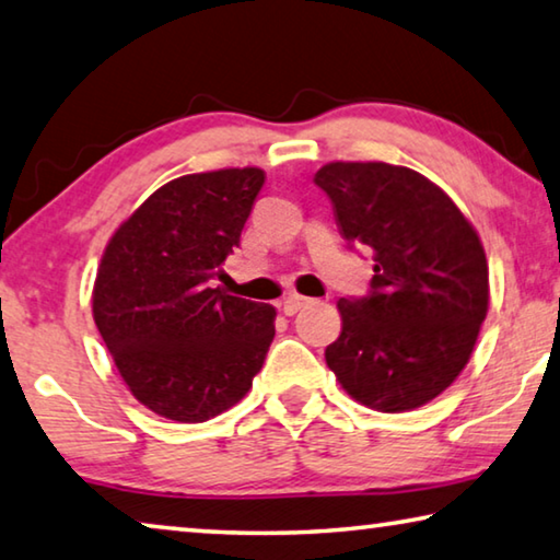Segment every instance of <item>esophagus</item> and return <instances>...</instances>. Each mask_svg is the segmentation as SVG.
I'll use <instances>...</instances> for the list:
<instances>
[{"label": "esophagus", "mask_w": 560, "mask_h": 560, "mask_svg": "<svg viewBox=\"0 0 560 560\" xmlns=\"http://www.w3.org/2000/svg\"><path fill=\"white\" fill-rule=\"evenodd\" d=\"M308 304H312V299H306L301 294H289L287 299L281 301V308H283V314H287V316H294L296 312H301V308L308 306Z\"/></svg>", "instance_id": "34e87169"}]
</instances>
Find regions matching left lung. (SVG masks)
<instances>
[{"label": "left lung", "instance_id": "left-lung-1", "mask_svg": "<svg viewBox=\"0 0 560 560\" xmlns=\"http://www.w3.org/2000/svg\"><path fill=\"white\" fill-rule=\"evenodd\" d=\"M316 186L339 232L374 254L369 296L339 299L326 363L343 392L384 413L429 404L466 369L488 312L481 238L441 186L408 166L331 162Z\"/></svg>", "mask_w": 560, "mask_h": 560}]
</instances>
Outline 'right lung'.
<instances>
[{
  "instance_id": "1",
  "label": "right lung",
  "mask_w": 560,
  "mask_h": 560,
  "mask_svg": "<svg viewBox=\"0 0 560 560\" xmlns=\"http://www.w3.org/2000/svg\"><path fill=\"white\" fill-rule=\"evenodd\" d=\"M264 179L256 166L172 179L102 254L94 324L131 396L168 421L224 413L264 366L277 308L211 289Z\"/></svg>"
}]
</instances>
